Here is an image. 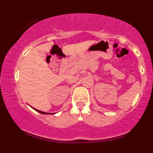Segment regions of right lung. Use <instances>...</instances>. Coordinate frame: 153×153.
<instances>
[{
    "mask_svg": "<svg viewBox=\"0 0 153 153\" xmlns=\"http://www.w3.org/2000/svg\"><path fill=\"white\" fill-rule=\"evenodd\" d=\"M35 110L36 111H38V112H39V113H41V114H47L48 113H46V112H44V111H39V110H38V109H35Z\"/></svg>",
    "mask_w": 153,
    "mask_h": 153,
    "instance_id": "add662e5",
    "label": "right lung"
}]
</instances>
